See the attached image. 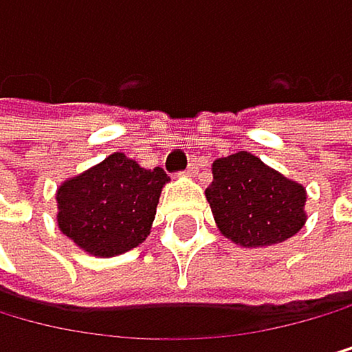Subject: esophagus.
I'll return each instance as SVG.
<instances>
[{
	"label": "esophagus",
	"mask_w": 352,
	"mask_h": 352,
	"mask_svg": "<svg viewBox=\"0 0 352 352\" xmlns=\"http://www.w3.org/2000/svg\"><path fill=\"white\" fill-rule=\"evenodd\" d=\"M183 174H185V176H196V174H198V163H196V161H191Z\"/></svg>",
	"instance_id": "1"
}]
</instances>
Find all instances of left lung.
I'll return each instance as SVG.
<instances>
[{"label":"left lung","mask_w":352,"mask_h":352,"mask_svg":"<svg viewBox=\"0 0 352 352\" xmlns=\"http://www.w3.org/2000/svg\"><path fill=\"white\" fill-rule=\"evenodd\" d=\"M214 180L205 189L218 229L242 247H269L296 236L307 214V194L296 180L249 152L218 158Z\"/></svg>","instance_id":"obj_1"}]
</instances>
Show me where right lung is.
Here are the masks:
<instances>
[{
  "label": "right lung",
  "mask_w": 352,
  "mask_h": 352,
  "mask_svg": "<svg viewBox=\"0 0 352 352\" xmlns=\"http://www.w3.org/2000/svg\"><path fill=\"white\" fill-rule=\"evenodd\" d=\"M165 183L161 167L143 169L116 152L59 187L56 222L87 253L118 256L147 238Z\"/></svg>",
  "instance_id": "obj_1"
}]
</instances>
